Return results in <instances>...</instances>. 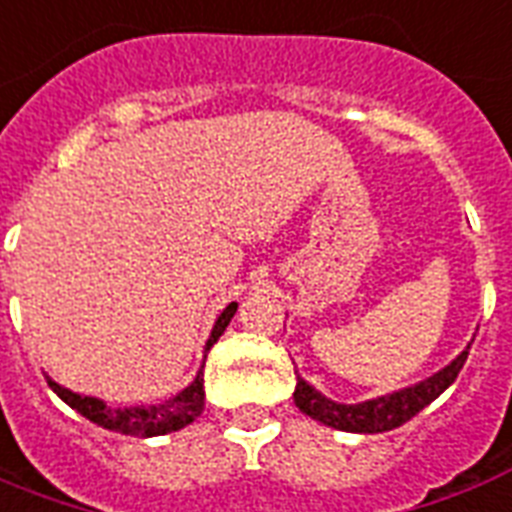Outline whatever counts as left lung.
<instances>
[{"label":"left lung","mask_w":512,"mask_h":512,"mask_svg":"<svg viewBox=\"0 0 512 512\" xmlns=\"http://www.w3.org/2000/svg\"><path fill=\"white\" fill-rule=\"evenodd\" d=\"M470 349V346H467ZM467 349L456 357L451 365L438 370L435 376L424 378L419 384L405 386L400 392L392 395L376 397V400H365V403H335L322 392H317L314 386L306 384L298 376L295 384V405L300 411L311 416V419L322 421L327 427L341 429V432H362V435H373V432H389V429L400 427L405 421H411L419 411H424L432 400H438L448 386L454 384L459 370L467 362Z\"/></svg>","instance_id":"obj_1"}]
</instances>
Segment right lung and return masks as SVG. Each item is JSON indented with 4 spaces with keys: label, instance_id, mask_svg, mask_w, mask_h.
<instances>
[{
    "label": "right lung",
    "instance_id": "add662e5",
    "mask_svg": "<svg viewBox=\"0 0 512 512\" xmlns=\"http://www.w3.org/2000/svg\"><path fill=\"white\" fill-rule=\"evenodd\" d=\"M239 303H230L225 311H222L217 322L212 327V335L206 341L204 349V362L206 351L212 349L217 338L225 333V327L230 325V319L236 314ZM48 386L56 392L61 400H64L69 408L91 419L93 424L109 429V432H120V435H134V438H155V435H169V432H177V429L187 427L190 421H195L201 413H204V365L198 370V376L193 378V384L185 386L179 395H174L166 403L158 405H134V408H112L99 397H85L77 395L72 389H64L61 384H56L53 378H48Z\"/></svg>",
    "mask_w": 512,
    "mask_h": 512
}]
</instances>
